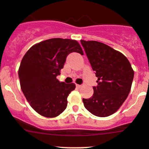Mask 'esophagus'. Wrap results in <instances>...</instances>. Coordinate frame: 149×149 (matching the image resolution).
I'll return each mask as SVG.
<instances>
[{"mask_svg":"<svg viewBox=\"0 0 149 149\" xmlns=\"http://www.w3.org/2000/svg\"><path fill=\"white\" fill-rule=\"evenodd\" d=\"M76 87H77V88H80L81 86V85H79V84H76Z\"/></svg>","mask_w":149,"mask_h":149,"instance_id":"obj_1","label":"esophagus"}]
</instances>
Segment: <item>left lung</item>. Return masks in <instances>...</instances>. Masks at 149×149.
<instances>
[{"mask_svg":"<svg viewBox=\"0 0 149 149\" xmlns=\"http://www.w3.org/2000/svg\"><path fill=\"white\" fill-rule=\"evenodd\" d=\"M97 77V86L89 99L83 98L86 110L99 117L113 114L127 97L134 78V71L129 60L119 52L95 41L81 40Z\"/></svg>","mask_w":149,"mask_h":149,"instance_id":"left-lung-1","label":"left lung"}]
</instances>
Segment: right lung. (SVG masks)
<instances>
[{
  "instance_id": "add662e5",
  "label": "right lung",
  "mask_w": 149,
  "mask_h": 149,
  "mask_svg": "<svg viewBox=\"0 0 149 149\" xmlns=\"http://www.w3.org/2000/svg\"><path fill=\"white\" fill-rule=\"evenodd\" d=\"M71 52L84 54L76 40L51 38L33 45L22 60L18 71L22 91L41 116L56 117L67 107V97L76 85L60 82L57 76Z\"/></svg>"
}]
</instances>
